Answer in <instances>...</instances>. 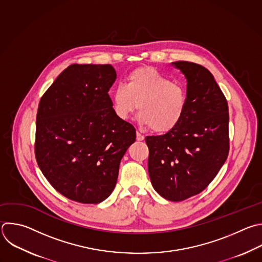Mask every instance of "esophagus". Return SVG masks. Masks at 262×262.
<instances>
[{
	"mask_svg": "<svg viewBox=\"0 0 262 262\" xmlns=\"http://www.w3.org/2000/svg\"><path fill=\"white\" fill-rule=\"evenodd\" d=\"M144 139H145V137L141 133L137 132V141H143Z\"/></svg>",
	"mask_w": 262,
	"mask_h": 262,
	"instance_id": "obj_1",
	"label": "esophagus"
}]
</instances>
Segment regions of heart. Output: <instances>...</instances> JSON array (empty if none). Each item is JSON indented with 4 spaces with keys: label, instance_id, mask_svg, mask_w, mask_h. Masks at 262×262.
<instances>
[{
    "label": "heart",
    "instance_id": "obj_1",
    "mask_svg": "<svg viewBox=\"0 0 262 262\" xmlns=\"http://www.w3.org/2000/svg\"><path fill=\"white\" fill-rule=\"evenodd\" d=\"M113 110L122 120L139 109L140 120L157 134L175 128L187 109L185 87L172 82L154 68L132 71L125 84H118L112 93Z\"/></svg>",
    "mask_w": 262,
    "mask_h": 262
}]
</instances>
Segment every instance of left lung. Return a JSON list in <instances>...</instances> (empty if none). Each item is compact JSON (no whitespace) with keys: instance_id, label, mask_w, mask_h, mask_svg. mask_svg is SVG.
<instances>
[{"instance_id":"8db88e82","label":"left lung","mask_w":262,"mask_h":262,"mask_svg":"<svg viewBox=\"0 0 262 262\" xmlns=\"http://www.w3.org/2000/svg\"><path fill=\"white\" fill-rule=\"evenodd\" d=\"M187 79V109L181 122L161 136L146 137L153 188L181 202L201 193L229 152L228 105L211 72L190 61L172 62Z\"/></svg>"}]
</instances>
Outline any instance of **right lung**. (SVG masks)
<instances>
[{
  "label": "right lung",
  "mask_w": 262,
  "mask_h": 262,
  "mask_svg": "<svg viewBox=\"0 0 262 262\" xmlns=\"http://www.w3.org/2000/svg\"><path fill=\"white\" fill-rule=\"evenodd\" d=\"M116 76L111 64L73 63L40 100L36 160L51 186L71 201L106 200L122 156L136 141L135 127L112 108L108 92Z\"/></svg>",
  "instance_id": "obj_1"
}]
</instances>
